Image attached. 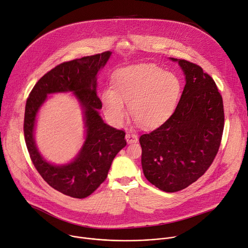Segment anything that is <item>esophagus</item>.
Wrapping results in <instances>:
<instances>
[{
  "label": "esophagus",
  "mask_w": 248,
  "mask_h": 248,
  "mask_svg": "<svg viewBox=\"0 0 248 248\" xmlns=\"http://www.w3.org/2000/svg\"><path fill=\"white\" fill-rule=\"evenodd\" d=\"M125 138L127 140L128 144H133V143H137L138 142V136H137L135 133L133 132H127Z\"/></svg>",
  "instance_id": "1"
}]
</instances>
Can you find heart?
Wrapping results in <instances>:
<instances>
[{
	"label": "heart",
	"instance_id": "1",
	"mask_svg": "<svg viewBox=\"0 0 248 248\" xmlns=\"http://www.w3.org/2000/svg\"><path fill=\"white\" fill-rule=\"evenodd\" d=\"M181 81L170 72L153 65H132L118 70L113 89L105 88L101 103L107 119L120 126L130 114L145 128H155L166 122L174 112L181 94Z\"/></svg>",
	"mask_w": 248,
	"mask_h": 248
}]
</instances>
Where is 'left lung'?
I'll use <instances>...</instances> for the list:
<instances>
[{"label":"left lung","instance_id":"8db88e82","mask_svg":"<svg viewBox=\"0 0 248 248\" xmlns=\"http://www.w3.org/2000/svg\"><path fill=\"white\" fill-rule=\"evenodd\" d=\"M177 62L185 87L172 115L140 137L146 178L164 191H180L210 168L221 145L225 115L222 95L203 69L186 60Z\"/></svg>","mask_w":248,"mask_h":248}]
</instances>
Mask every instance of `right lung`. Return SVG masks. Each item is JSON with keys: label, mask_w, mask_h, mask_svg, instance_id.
Masks as SVG:
<instances>
[{"label": "right lung", "mask_w": 248, "mask_h": 248, "mask_svg": "<svg viewBox=\"0 0 248 248\" xmlns=\"http://www.w3.org/2000/svg\"><path fill=\"white\" fill-rule=\"evenodd\" d=\"M111 54L107 51L56 66L36 82L26 100L23 132L32 163L52 188L73 198H86L94 192L106 179L115 155L126 146L125 132L104 123L98 112L102 104L96 94V77ZM60 92H72L80 103L85 142L73 161L57 166L38 151L35 126L47 95Z\"/></svg>", "instance_id": "right-lung-1"}]
</instances>
